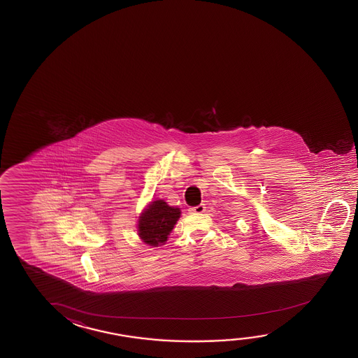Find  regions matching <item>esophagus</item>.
I'll list each match as a JSON object with an SVG mask.
<instances>
[{"mask_svg":"<svg viewBox=\"0 0 358 358\" xmlns=\"http://www.w3.org/2000/svg\"><path fill=\"white\" fill-rule=\"evenodd\" d=\"M205 206H203V203L201 205H198V206H194V208H190V213L192 214H203V211H205Z\"/></svg>","mask_w":358,"mask_h":358,"instance_id":"obj_1","label":"esophagus"}]
</instances>
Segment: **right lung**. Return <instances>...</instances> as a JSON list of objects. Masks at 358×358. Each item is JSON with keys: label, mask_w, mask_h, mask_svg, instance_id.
<instances>
[{"label": "right lung", "mask_w": 358, "mask_h": 358, "mask_svg": "<svg viewBox=\"0 0 358 358\" xmlns=\"http://www.w3.org/2000/svg\"><path fill=\"white\" fill-rule=\"evenodd\" d=\"M180 214V208L169 206L164 200L150 201L139 215L137 224L139 238L150 247L164 245Z\"/></svg>", "instance_id": "obj_1"}]
</instances>
